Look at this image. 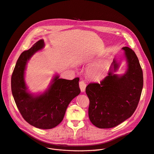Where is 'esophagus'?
Instances as JSON below:
<instances>
[{
	"label": "esophagus",
	"mask_w": 154,
	"mask_h": 154,
	"mask_svg": "<svg viewBox=\"0 0 154 154\" xmlns=\"http://www.w3.org/2000/svg\"><path fill=\"white\" fill-rule=\"evenodd\" d=\"M79 86H80V88L81 90V92L83 93L85 91V89L86 87V84L85 83L84 81H80L79 82Z\"/></svg>",
	"instance_id": "obj_1"
}]
</instances>
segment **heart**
<instances>
[{
    "instance_id": "obj_1",
    "label": "heart",
    "mask_w": 154,
    "mask_h": 154,
    "mask_svg": "<svg viewBox=\"0 0 154 154\" xmlns=\"http://www.w3.org/2000/svg\"><path fill=\"white\" fill-rule=\"evenodd\" d=\"M107 73V65L105 63H96L90 68L88 74L94 80H99L105 77Z\"/></svg>"
}]
</instances>
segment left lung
Instances as JSON below:
<instances>
[{
    "label": "left lung",
    "instance_id": "1",
    "mask_svg": "<svg viewBox=\"0 0 154 154\" xmlns=\"http://www.w3.org/2000/svg\"><path fill=\"white\" fill-rule=\"evenodd\" d=\"M122 49L127 62L125 72L122 75L115 74L119 68V63L114 59L108 75L100 84L91 83L86 88L90 99V120L100 128L116 127L131 117L141 97L143 74L138 58L130 48Z\"/></svg>",
    "mask_w": 154,
    "mask_h": 154
}]
</instances>
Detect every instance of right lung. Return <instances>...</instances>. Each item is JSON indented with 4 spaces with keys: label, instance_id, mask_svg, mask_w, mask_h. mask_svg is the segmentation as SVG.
<instances>
[{
    "label": "right lung",
    "instance_id": "1",
    "mask_svg": "<svg viewBox=\"0 0 154 154\" xmlns=\"http://www.w3.org/2000/svg\"><path fill=\"white\" fill-rule=\"evenodd\" d=\"M45 47L40 39L19 56L11 76V91L22 116L30 125L41 129H51L63 119L71 100L80 93L79 78L69 80L60 79L56 74L48 88L42 93L32 94L25 82V71L28 61Z\"/></svg>",
    "mask_w": 154,
    "mask_h": 154
}]
</instances>
